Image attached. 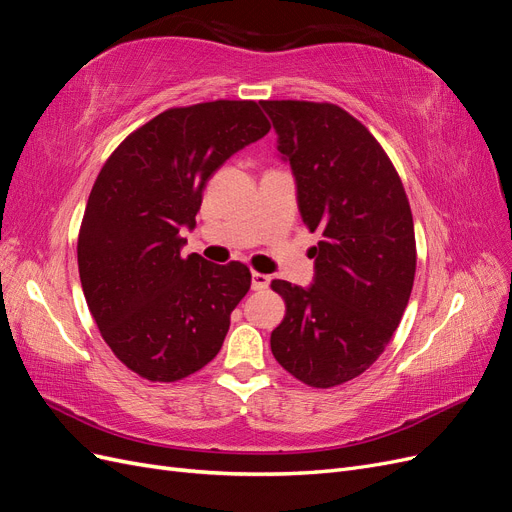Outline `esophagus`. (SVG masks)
Wrapping results in <instances>:
<instances>
[{"mask_svg": "<svg viewBox=\"0 0 512 512\" xmlns=\"http://www.w3.org/2000/svg\"><path fill=\"white\" fill-rule=\"evenodd\" d=\"M271 284V275L252 271V290H265Z\"/></svg>", "mask_w": 512, "mask_h": 512, "instance_id": "34e87169", "label": "esophagus"}]
</instances>
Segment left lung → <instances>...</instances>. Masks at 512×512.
Here are the masks:
<instances>
[{
	"label": "left lung",
	"instance_id": "obj_1",
	"mask_svg": "<svg viewBox=\"0 0 512 512\" xmlns=\"http://www.w3.org/2000/svg\"><path fill=\"white\" fill-rule=\"evenodd\" d=\"M262 108L290 164L309 230L314 280H273L286 316L271 333L275 361L316 389L344 384L391 342L414 284V222L380 143L335 104L267 100Z\"/></svg>",
	"mask_w": 512,
	"mask_h": 512
}]
</instances>
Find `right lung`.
<instances>
[{
  "label": "right lung",
  "instance_id": "obj_1",
  "mask_svg": "<svg viewBox=\"0 0 512 512\" xmlns=\"http://www.w3.org/2000/svg\"><path fill=\"white\" fill-rule=\"evenodd\" d=\"M269 130L252 100L168 108L102 166L79 232V275L104 342L138 376L175 382L220 352L250 269L183 258L179 232L196 226L215 170Z\"/></svg>",
  "mask_w": 512,
  "mask_h": 512
}]
</instances>
